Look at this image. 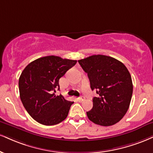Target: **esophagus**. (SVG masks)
<instances>
[{
	"label": "esophagus",
	"mask_w": 153,
	"mask_h": 153,
	"mask_svg": "<svg viewBox=\"0 0 153 153\" xmlns=\"http://www.w3.org/2000/svg\"><path fill=\"white\" fill-rule=\"evenodd\" d=\"M77 100L78 101V102H82V101L84 100V97H78L77 98Z\"/></svg>",
	"instance_id": "1"
}]
</instances>
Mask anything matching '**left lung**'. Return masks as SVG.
<instances>
[{"instance_id": "left-lung-1", "label": "left lung", "mask_w": 153, "mask_h": 153, "mask_svg": "<svg viewBox=\"0 0 153 153\" xmlns=\"http://www.w3.org/2000/svg\"><path fill=\"white\" fill-rule=\"evenodd\" d=\"M88 74L92 91L98 95L87 112L90 120L102 126L118 123L126 115L131 101L132 82L126 65L112 57L93 55L78 60Z\"/></svg>"}]
</instances>
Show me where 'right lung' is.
I'll list each match as a JSON object with an SVG mask.
<instances>
[{
	"mask_svg": "<svg viewBox=\"0 0 153 153\" xmlns=\"http://www.w3.org/2000/svg\"><path fill=\"white\" fill-rule=\"evenodd\" d=\"M77 60L49 56L36 59L29 63L19 78L20 97L24 108L37 122L53 126L63 121L73 102L62 95H56L59 91V79L76 64Z\"/></svg>",
	"mask_w": 153,
	"mask_h": 153,
	"instance_id": "right-lung-1",
	"label": "right lung"
}]
</instances>
